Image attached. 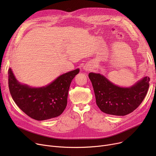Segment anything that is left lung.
I'll use <instances>...</instances> for the list:
<instances>
[{"label":"left lung","mask_w":156,"mask_h":156,"mask_svg":"<svg viewBox=\"0 0 156 156\" xmlns=\"http://www.w3.org/2000/svg\"><path fill=\"white\" fill-rule=\"evenodd\" d=\"M98 107L104 113L125 116L135 110L144 101L149 87L150 78L144 77L129 88L116 86L99 73H90Z\"/></svg>","instance_id":"left-lung-1"}]
</instances>
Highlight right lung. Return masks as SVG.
I'll use <instances>...</instances> for the list:
<instances>
[{
  "label": "right lung",
  "instance_id": "obj_1",
  "mask_svg": "<svg viewBox=\"0 0 156 156\" xmlns=\"http://www.w3.org/2000/svg\"><path fill=\"white\" fill-rule=\"evenodd\" d=\"M79 71L76 69L63 74L46 87L31 88L20 83L10 68L9 91L16 105L29 117L38 121L54 118L61 115L66 107L70 84Z\"/></svg>",
  "mask_w": 156,
  "mask_h": 156
}]
</instances>
